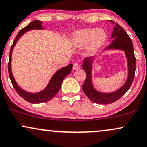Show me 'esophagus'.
<instances>
[{
  "label": "esophagus",
  "instance_id": "1",
  "mask_svg": "<svg viewBox=\"0 0 147 147\" xmlns=\"http://www.w3.org/2000/svg\"><path fill=\"white\" fill-rule=\"evenodd\" d=\"M79 68H80V65H79L78 61H76L73 64V70H78Z\"/></svg>",
  "mask_w": 147,
  "mask_h": 147
}]
</instances>
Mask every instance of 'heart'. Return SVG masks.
I'll return each instance as SVG.
<instances>
[{
  "mask_svg": "<svg viewBox=\"0 0 147 147\" xmlns=\"http://www.w3.org/2000/svg\"><path fill=\"white\" fill-rule=\"evenodd\" d=\"M107 38L105 31L98 29H86L77 31L72 40V45L83 47L89 43L88 51L94 52L102 45Z\"/></svg>",
  "mask_w": 147,
  "mask_h": 147,
  "instance_id": "b5f03b06",
  "label": "heart"
}]
</instances>
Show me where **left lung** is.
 I'll use <instances>...</instances> for the list:
<instances>
[{
  "label": "left lung",
  "mask_w": 147,
  "mask_h": 147,
  "mask_svg": "<svg viewBox=\"0 0 147 147\" xmlns=\"http://www.w3.org/2000/svg\"><path fill=\"white\" fill-rule=\"evenodd\" d=\"M109 21L114 22L109 20ZM111 38H113L112 42L105 49H121L126 53L128 61V78L125 84L117 91L112 93H102L96 91L93 87L92 82V63L94 58L89 57L84 59L82 68L86 73V79L82 89L85 94L91 101L95 103L109 104L114 102L121 98L127 90L129 89L133 83L136 72V57L134 55L133 43L126 31L118 23L115 25Z\"/></svg>",
  "instance_id": "8db88e82"
}]
</instances>
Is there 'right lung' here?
<instances>
[{
	"instance_id": "obj_1",
	"label": "right lung",
	"mask_w": 147,
	"mask_h": 147,
	"mask_svg": "<svg viewBox=\"0 0 147 147\" xmlns=\"http://www.w3.org/2000/svg\"><path fill=\"white\" fill-rule=\"evenodd\" d=\"M42 22L41 21L33 20V22H31L30 24H28L27 26L24 27L19 31V33H18L16 37L15 40H14L13 45H12L11 47L9 53V60L8 63L9 75V78L11 79V81L13 88H15L17 93L22 98H24V99L26 100L27 102H31V103H42V102L49 101V100L52 99V98L57 94V93L59 92L60 88H61L62 81L67 75H69V74L71 72L72 68V64H69L68 66L59 69V70H58V71H57L56 73L53 76V77L51 78L50 82L48 84L47 88H46L44 90L40 92L35 94L26 92L23 90L21 89V88L18 86L11 72V61L12 51H13V49L14 46L16 45V43L17 40H18L21 35L24 34L26 31H29V30L32 29H43V27H42Z\"/></svg>"
}]
</instances>
